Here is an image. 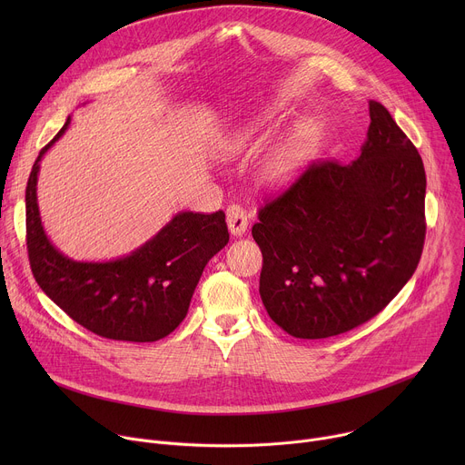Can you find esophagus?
Masks as SVG:
<instances>
[{
	"mask_svg": "<svg viewBox=\"0 0 465 465\" xmlns=\"http://www.w3.org/2000/svg\"><path fill=\"white\" fill-rule=\"evenodd\" d=\"M226 223H228V230L232 235L235 237H241L246 228H248V217H246V212L237 206V204H232L228 210H226Z\"/></svg>",
	"mask_w": 465,
	"mask_h": 465,
	"instance_id": "1",
	"label": "esophagus"
}]
</instances>
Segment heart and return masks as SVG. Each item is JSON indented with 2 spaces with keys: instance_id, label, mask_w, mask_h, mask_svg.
<instances>
[{
  "instance_id": "obj_1",
  "label": "heart",
  "mask_w": 465,
  "mask_h": 465,
  "mask_svg": "<svg viewBox=\"0 0 465 465\" xmlns=\"http://www.w3.org/2000/svg\"><path fill=\"white\" fill-rule=\"evenodd\" d=\"M278 112H280V104H272L269 108L257 112L248 121L228 130L217 145L219 154L223 158H237L252 153L261 140L264 126L276 119ZM311 156H312V130L298 128L267 158H264L259 171V180L271 191H283L296 182V178L302 174Z\"/></svg>"
}]
</instances>
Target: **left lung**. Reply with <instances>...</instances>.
I'll return each mask as SVG.
<instances>
[{"label": "left lung", "instance_id": "1", "mask_svg": "<svg viewBox=\"0 0 465 465\" xmlns=\"http://www.w3.org/2000/svg\"><path fill=\"white\" fill-rule=\"evenodd\" d=\"M350 165L312 163L259 210V294L296 339H327L379 314L412 278L425 242V169L390 112L370 101Z\"/></svg>", "mask_w": 465, "mask_h": 465}]
</instances>
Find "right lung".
<instances>
[{"mask_svg":"<svg viewBox=\"0 0 465 465\" xmlns=\"http://www.w3.org/2000/svg\"><path fill=\"white\" fill-rule=\"evenodd\" d=\"M40 151L25 189L27 252L40 289L92 333L124 342H156L185 318L208 261L228 241L224 212H180L153 239L128 255L92 262L74 261L47 239L36 198L40 160L64 134Z\"/></svg>","mask_w":465,"mask_h":465,"instance_id":"1","label":"right lung"}]
</instances>
